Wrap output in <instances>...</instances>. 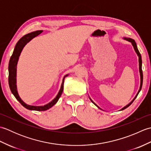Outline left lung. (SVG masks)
Here are the masks:
<instances>
[{
	"instance_id": "8db88e82",
	"label": "left lung",
	"mask_w": 151,
	"mask_h": 151,
	"mask_svg": "<svg viewBox=\"0 0 151 151\" xmlns=\"http://www.w3.org/2000/svg\"><path fill=\"white\" fill-rule=\"evenodd\" d=\"M123 39L124 40H127V41H129V42H130L131 43H132V46H133V47H134V50H135V52H136L137 56H138V58H139V75H140V86H139V90H138V91H137V94L136 95L135 97H134V98L133 99V100H132V101H131L130 102H129V103L127 105L125 106H124L123 108H121V110H120V111L123 110H124V109H126L127 108L129 107L131 104L132 103V102H134V101L135 100L136 98L137 97V95L139 94V91H141V89H142V84H143V72H142V56H141V54H140V53H139V52L138 49H137V45H136V41H134L133 39H132V38H129V37H124L123 38ZM89 99H90V101L93 102V104L96 106H97L98 108L101 109V110H102V109H101L100 107L98 106H97V104H96L93 101L91 100V99L90 97H89Z\"/></svg>"
}]
</instances>
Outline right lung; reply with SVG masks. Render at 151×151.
Segmentation results:
<instances>
[{"label": "right lung", "mask_w": 151, "mask_h": 151, "mask_svg": "<svg viewBox=\"0 0 151 151\" xmlns=\"http://www.w3.org/2000/svg\"><path fill=\"white\" fill-rule=\"evenodd\" d=\"M41 32H43V30H37L36 32H33L25 35L23 37H22L20 40L18 41V42L16 44V45L14 48V52H13L12 55L10 58L9 62V65H8V71H9V76H8V82L9 88L12 93L15 96L16 99L20 102V103L23 106L24 108H26L28 110H36V111H45L47 110L48 109L50 108L52 106L55 104L59 100L61 95H62L63 90V83H64V79L69 75V74L64 76L63 78L62 84H61V87L60 90L58 93L56 97L54 98L52 101H51L49 103L44 105V106H32L29 105L25 103V102L22 100L21 97H19L18 91H17V65L19 61V56L21 55V53L22 52V49L26 45L30 42V41L33 39V38L36 37L38 35H40Z\"/></svg>", "instance_id": "obj_1"}]
</instances>
